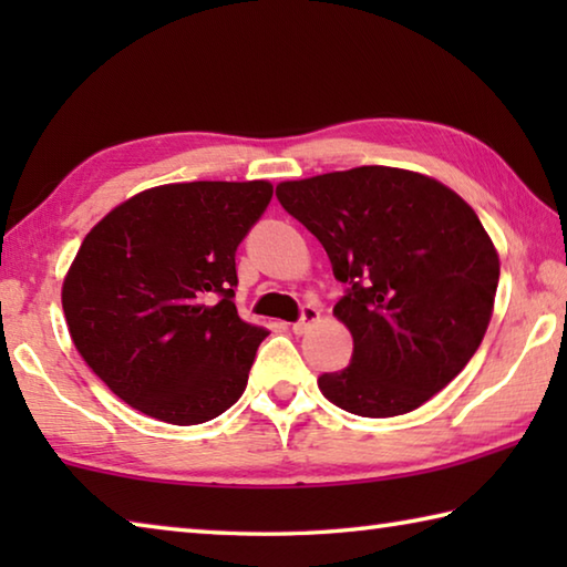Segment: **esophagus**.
<instances>
[{"instance_id":"1","label":"esophagus","mask_w":567,"mask_h":567,"mask_svg":"<svg viewBox=\"0 0 567 567\" xmlns=\"http://www.w3.org/2000/svg\"><path fill=\"white\" fill-rule=\"evenodd\" d=\"M318 320H320V310H318V307H312V305H305V307H302V315H300V320L292 322V332H295V334H302V332L310 330L312 324L318 322Z\"/></svg>"}]
</instances>
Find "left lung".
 <instances>
[{"label": "left lung", "mask_w": 567, "mask_h": 567, "mask_svg": "<svg viewBox=\"0 0 567 567\" xmlns=\"http://www.w3.org/2000/svg\"><path fill=\"white\" fill-rule=\"evenodd\" d=\"M277 199L320 239L352 358L318 378L362 417H392L437 395L473 358L493 315L501 260L463 197L425 175L354 167L282 182Z\"/></svg>", "instance_id": "left-lung-1"}]
</instances>
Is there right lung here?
<instances>
[{
    "instance_id": "obj_1",
    "label": "right lung",
    "mask_w": 567,
    "mask_h": 567,
    "mask_svg": "<svg viewBox=\"0 0 567 567\" xmlns=\"http://www.w3.org/2000/svg\"><path fill=\"white\" fill-rule=\"evenodd\" d=\"M270 182L140 192L92 227L64 277L66 328L104 385L172 425H199L245 392L262 324L237 315L235 252Z\"/></svg>"
}]
</instances>
